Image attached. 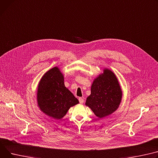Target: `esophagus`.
Wrapping results in <instances>:
<instances>
[{
    "mask_svg": "<svg viewBox=\"0 0 158 158\" xmlns=\"http://www.w3.org/2000/svg\"><path fill=\"white\" fill-rule=\"evenodd\" d=\"M79 103L81 104H82L84 103V99L82 98H79Z\"/></svg>",
    "mask_w": 158,
    "mask_h": 158,
    "instance_id": "34e87169",
    "label": "esophagus"
}]
</instances>
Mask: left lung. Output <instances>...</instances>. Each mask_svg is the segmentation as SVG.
Here are the masks:
<instances>
[{
	"label": "left lung",
	"mask_w": 158,
	"mask_h": 158,
	"mask_svg": "<svg viewBox=\"0 0 158 158\" xmlns=\"http://www.w3.org/2000/svg\"><path fill=\"white\" fill-rule=\"evenodd\" d=\"M122 97L121 88L116 76L106 68L103 73L94 79L91 86V94L86 98L85 105L101 119L118 109Z\"/></svg>",
	"instance_id": "obj_1"
}]
</instances>
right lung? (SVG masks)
I'll return each instance as SVG.
<instances>
[{"label": "right lung", "instance_id": "add662e5", "mask_svg": "<svg viewBox=\"0 0 158 158\" xmlns=\"http://www.w3.org/2000/svg\"><path fill=\"white\" fill-rule=\"evenodd\" d=\"M40 110L55 119H61L79 100L65 86L64 76L58 67L46 72L40 79L37 93Z\"/></svg>", "mask_w": 158, "mask_h": 158}]
</instances>
